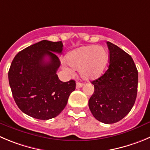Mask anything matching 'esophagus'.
I'll use <instances>...</instances> for the list:
<instances>
[{
	"mask_svg": "<svg viewBox=\"0 0 150 150\" xmlns=\"http://www.w3.org/2000/svg\"><path fill=\"white\" fill-rule=\"evenodd\" d=\"M83 86V83H80V82H77L76 83V88L77 89H79V88L82 87Z\"/></svg>",
	"mask_w": 150,
	"mask_h": 150,
	"instance_id": "1",
	"label": "esophagus"
}]
</instances>
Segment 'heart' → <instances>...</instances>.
<instances>
[{
    "label": "heart",
    "mask_w": 150,
    "mask_h": 150,
    "mask_svg": "<svg viewBox=\"0 0 150 150\" xmlns=\"http://www.w3.org/2000/svg\"><path fill=\"white\" fill-rule=\"evenodd\" d=\"M108 58V52L106 49L91 45L70 52L67 56V61L74 69L80 70V75L83 79L94 80L102 75ZM70 67L65 63L63 64L65 70L72 72V68Z\"/></svg>",
    "instance_id": "b5f03b06"
}]
</instances>
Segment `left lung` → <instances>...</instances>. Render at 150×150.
<instances>
[{"label":"left lung","instance_id":"8db88e82","mask_svg":"<svg viewBox=\"0 0 150 150\" xmlns=\"http://www.w3.org/2000/svg\"><path fill=\"white\" fill-rule=\"evenodd\" d=\"M110 65L105 73L92 81L94 93L89 100L91 112L98 121L114 124L132 110L138 91V73L132 57L107 42Z\"/></svg>","mask_w":150,"mask_h":150}]
</instances>
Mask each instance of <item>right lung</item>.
Wrapping results in <instances>:
<instances>
[{"instance_id": "1", "label": "right lung", "mask_w": 150, "mask_h": 150, "mask_svg": "<svg viewBox=\"0 0 150 150\" xmlns=\"http://www.w3.org/2000/svg\"><path fill=\"white\" fill-rule=\"evenodd\" d=\"M63 50L61 41L43 40L15 55L8 77L14 100L18 108L31 117L49 120L65 108L75 89V81L62 82L56 74Z\"/></svg>"}]
</instances>
